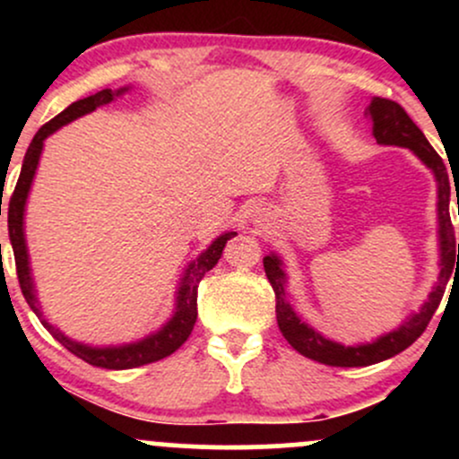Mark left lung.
I'll use <instances>...</instances> for the list:
<instances>
[{"instance_id":"8db88e82","label":"left lung","mask_w":459,"mask_h":459,"mask_svg":"<svg viewBox=\"0 0 459 459\" xmlns=\"http://www.w3.org/2000/svg\"><path fill=\"white\" fill-rule=\"evenodd\" d=\"M367 116L373 123V138L377 140V144L403 146V149H410L431 172H434L436 183H438L440 276L434 291L429 293L428 302L420 307L419 313L410 315V319L403 321L397 330L388 332V334L380 336V339L373 341V343L345 347L336 343V341L321 336L317 330H313L308 324H304V321L298 317L296 310H293L291 304L287 302V293H284V287H287V273L282 270V261L278 259L276 255L265 256V259H263V267H265L267 281H270L273 293H276V319L282 336L289 341V345L296 351H299L302 356L330 367L376 365V362L393 358L394 354H399V351H403L405 347L412 345L414 341L423 334L425 328H428V324L431 317H434L442 296H445V284L449 282L453 270L459 267V244H455V230H453L449 215L451 175L446 172V166L442 163L440 155L431 149V144L423 135V131L416 127L412 118L405 114L402 105L391 101V99L373 97L367 108ZM455 254L458 255L457 262L455 261Z\"/></svg>"}]
</instances>
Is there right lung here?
<instances>
[{
	"label": "right lung",
	"instance_id": "1",
	"mask_svg": "<svg viewBox=\"0 0 459 459\" xmlns=\"http://www.w3.org/2000/svg\"><path fill=\"white\" fill-rule=\"evenodd\" d=\"M127 91L129 88H120V91L105 88L101 92L91 94V97L79 99V101L71 103L65 112H60L56 118H51L49 123L39 129V134H36L34 140H31L28 152H25L17 187H14L13 196H10V203H8V233H10V244H13V252H14V263H17L21 291H23V296L28 299L31 310H34L40 319H43V313H40L39 308V299H36V293H34V282H31L28 246H25V233H23V215H25V200H28L31 181H34L36 168H39L43 144L54 131L65 127L66 123H71V120H75L83 114L94 112L97 108L114 101V97H120V94ZM0 215H2V204H0ZM235 235L237 233H233V230H230V233L220 235L196 261L189 263L186 276L181 278V287H178L177 291L175 315H172L170 321H168L161 330H157L155 334H149L146 339L135 341V343H129V345H118V347H92V345L77 343V341H71L68 336L62 334L60 330L54 328L49 321L43 319V325L56 336L57 341H60L62 345L66 347L68 351H71V354L82 358V360H86L88 365L92 367L116 368V371H118V368H134V367L149 365V362L161 360V358L170 356L172 351H177L178 347L186 343L187 336L192 334L194 324H196V317H198V282L203 281L204 273L213 270V265L220 261V256H222L226 241Z\"/></svg>",
	"mask_w": 459,
	"mask_h": 459
}]
</instances>
